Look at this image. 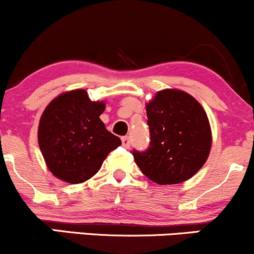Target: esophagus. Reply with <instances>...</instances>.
Masks as SVG:
<instances>
[{"mask_svg":"<svg viewBox=\"0 0 254 254\" xmlns=\"http://www.w3.org/2000/svg\"><path fill=\"white\" fill-rule=\"evenodd\" d=\"M122 143H123V147H125V148H129L130 147V138L129 137H123V138H122Z\"/></svg>","mask_w":254,"mask_h":254,"instance_id":"esophagus-1","label":"esophagus"}]
</instances>
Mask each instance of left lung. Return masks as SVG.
Wrapping results in <instances>:
<instances>
[{
	"label": "left lung",
	"instance_id": "8db88e82",
	"mask_svg": "<svg viewBox=\"0 0 254 254\" xmlns=\"http://www.w3.org/2000/svg\"><path fill=\"white\" fill-rule=\"evenodd\" d=\"M150 145L133 150L136 165L160 185H173L197 173L210 154L212 136L203 106L180 89L159 90L145 105Z\"/></svg>",
	"mask_w": 254,
	"mask_h": 254
}]
</instances>
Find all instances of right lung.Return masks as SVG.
Instances as JSON below:
<instances>
[{
  "label": "right lung",
  "mask_w": 254,
  "mask_h": 254,
  "mask_svg": "<svg viewBox=\"0 0 254 254\" xmlns=\"http://www.w3.org/2000/svg\"><path fill=\"white\" fill-rule=\"evenodd\" d=\"M104 111V101H92L84 89L64 92L44 110L38 143L49 171L58 179L69 184L86 182L122 144L101 122Z\"/></svg>",
  "instance_id": "1"
}]
</instances>
